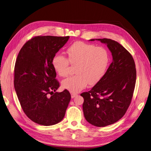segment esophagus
Returning <instances> with one entry per match:
<instances>
[{
	"label": "esophagus",
	"mask_w": 151,
	"mask_h": 151,
	"mask_svg": "<svg viewBox=\"0 0 151 151\" xmlns=\"http://www.w3.org/2000/svg\"><path fill=\"white\" fill-rule=\"evenodd\" d=\"M77 96V94L76 93H71V97H72V98H74L75 96Z\"/></svg>",
	"instance_id": "obj_1"
}]
</instances>
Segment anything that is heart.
<instances>
[{
  "mask_svg": "<svg viewBox=\"0 0 151 151\" xmlns=\"http://www.w3.org/2000/svg\"><path fill=\"white\" fill-rule=\"evenodd\" d=\"M68 59L61 54H56L52 64L60 76L68 74L70 63L76 65L75 75L62 81V87L71 92L76 93L88 84L95 85L104 77L107 69L110 56L107 50L101 47L83 42H76L67 50Z\"/></svg>",
  "mask_w": 151,
  "mask_h": 151,
  "instance_id": "1",
  "label": "heart"
}]
</instances>
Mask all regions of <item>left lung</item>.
<instances>
[{"instance_id": "obj_1", "label": "left lung", "mask_w": 151, "mask_h": 151, "mask_svg": "<svg viewBox=\"0 0 151 151\" xmlns=\"http://www.w3.org/2000/svg\"><path fill=\"white\" fill-rule=\"evenodd\" d=\"M95 40L107 45L112 63L101 81L81 96L84 98L86 119L95 126L104 127L116 123L126 112L132 98L137 73L134 60L124 47L110 39L89 41Z\"/></svg>"}]
</instances>
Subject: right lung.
Instances as JSON below:
<instances>
[{"mask_svg": "<svg viewBox=\"0 0 151 151\" xmlns=\"http://www.w3.org/2000/svg\"><path fill=\"white\" fill-rule=\"evenodd\" d=\"M69 37L36 36L24 45L17 57L14 89L24 113L37 124L52 126L65 116L71 95L66 89L56 92L59 84L52 59Z\"/></svg>", "mask_w": 151, "mask_h": 151, "instance_id": "add662e5", "label": "right lung"}]
</instances>
